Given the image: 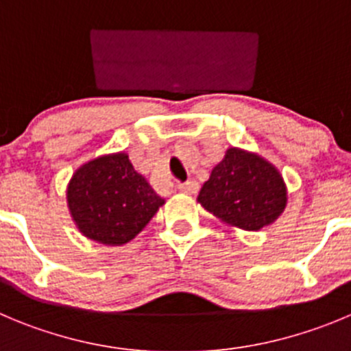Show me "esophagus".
Segmentation results:
<instances>
[{
  "label": "esophagus",
  "mask_w": 351,
  "mask_h": 351,
  "mask_svg": "<svg viewBox=\"0 0 351 351\" xmlns=\"http://www.w3.org/2000/svg\"><path fill=\"white\" fill-rule=\"evenodd\" d=\"M178 191L182 194H197L199 191V183L194 182V180H189L185 183H178Z\"/></svg>",
  "instance_id": "esophagus-1"
}]
</instances>
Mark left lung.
Wrapping results in <instances>:
<instances>
[{
  "instance_id": "obj_1",
  "label": "left lung",
  "mask_w": 351,
  "mask_h": 351,
  "mask_svg": "<svg viewBox=\"0 0 351 351\" xmlns=\"http://www.w3.org/2000/svg\"><path fill=\"white\" fill-rule=\"evenodd\" d=\"M197 201L227 225L256 232L282 215L287 189L271 162L254 152L230 147L213 168Z\"/></svg>"
}]
</instances>
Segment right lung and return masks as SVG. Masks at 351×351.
Returning a JSON list of instances; mask_svg holds the SVG:
<instances>
[{"instance_id": "right-lung-1", "label": "right lung", "mask_w": 351, "mask_h": 351, "mask_svg": "<svg viewBox=\"0 0 351 351\" xmlns=\"http://www.w3.org/2000/svg\"><path fill=\"white\" fill-rule=\"evenodd\" d=\"M165 199L135 171L124 152L107 154L76 169L67 185V206L84 237L123 245L152 220Z\"/></svg>"}]
</instances>
